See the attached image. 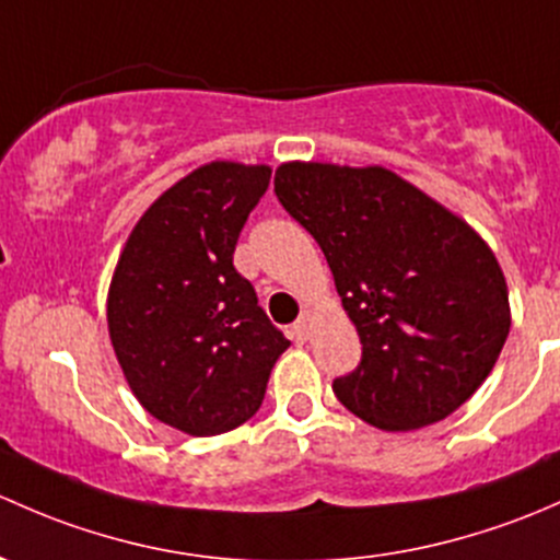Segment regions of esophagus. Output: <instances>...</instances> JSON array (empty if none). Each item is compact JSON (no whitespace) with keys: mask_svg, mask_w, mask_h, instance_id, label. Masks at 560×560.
<instances>
[{"mask_svg":"<svg viewBox=\"0 0 560 560\" xmlns=\"http://www.w3.org/2000/svg\"><path fill=\"white\" fill-rule=\"evenodd\" d=\"M310 320H313V315H310L307 310H304V313L299 315V320L293 323V334H296L299 339H307L310 337Z\"/></svg>","mask_w":560,"mask_h":560,"instance_id":"esophagus-1","label":"esophagus"}]
</instances>
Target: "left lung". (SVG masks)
Listing matches in <instances>:
<instances>
[{
    "mask_svg": "<svg viewBox=\"0 0 560 560\" xmlns=\"http://www.w3.org/2000/svg\"><path fill=\"white\" fill-rule=\"evenodd\" d=\"M275 194L320 245L361 337L359 366L334 380L337 399L383 431L455 412L510 334L491 247L383 166L291 161L275 172Z\"/></svg>",
    "mask_w": 560,
    "mask_h": 560,
    "instance_id": "1",
    "label": "left lung"
}]
</instances>
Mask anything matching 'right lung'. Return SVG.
I'll use <instances>...</instances> for the list:
<instances>
[{"mask_svg": "<svg viewBox=\"0 0 560 560\" xmlns=\"http://www.w3.org/2000/svg\"><path fill=\"white\" fill-rule=\"evenodd\" d=\"M269 177V166H199L148 207L109 282V339L131 390L153 418L191 436L253 418L291 345L234 269Z\"/></svg>", "mask_w": 560, "mask_h": 560, "instance_id": "obj_1", "label": "right lung"}]
</instances>
